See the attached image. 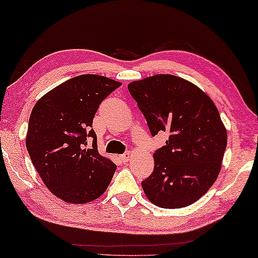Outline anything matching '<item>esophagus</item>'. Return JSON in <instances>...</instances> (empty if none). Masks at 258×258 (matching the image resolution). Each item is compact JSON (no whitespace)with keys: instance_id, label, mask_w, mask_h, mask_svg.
Wrapping results in <instances>:
<instances>
[{"instance_id":"34e87169","label":"esophagus","mask_w":258,"mask_h":258,"mask_svg":"<svg viewBox=\"0 0 258 258\" xmlns=\"http://www.w3.org/2000/svg\"><path fill=\"white\" fill-rule=\"evenodd\" d=\"M130 158H131V153H130V151H126L125 154H122V155H120V156H119V159L121 161V163L128 162Z\"/></svg>"}]
</instances>
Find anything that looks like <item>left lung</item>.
Instances as JSON below:
<instances>
[{"label":"left lung","instance_id":"8db88e82","mask_svg":"<svg viewBox=\"0 0 258 258\" xmlns=\"http://www.w3.org/2000/svg\"><path fill=\"white\" fill-rule=\"evenodd\" d=\"M151 136L166 132L155 166L141 182L155 206L178 209L194 203L217 179L227 134L214 102L189 81L156 75L128 84Z\"/></svg>","mask_w":258,"mask_h":258}]
</instances>
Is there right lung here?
<instances>
[{"label":"right lung","mask_w":258,"mask_h":258,"mask_svg":"<svg viewBox=\"0 0 258 258\" xmlns=\"http://www.w3.org/2000/svg\"><path fill=\"white\" fill-rule=\"evenodd\" d=\"M120 85L107 77L78 76L47 93L32 110L27 151L44 185L65 202H91L111 181L116 164L99 154L92 127L101 102Z\"/></svg>","instance_id":"obj_1"}]
</instances>
